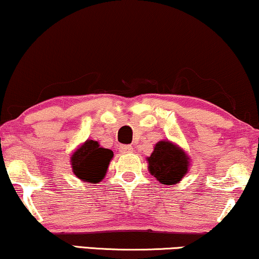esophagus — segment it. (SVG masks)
I'll return each mask as SVG.
<instances>
[{
    "instance_id": "1",
    "label": "esophagus",
    "mask_w": 259,
    "mask_h": 259,
    "mask_svg": "<svg viewBox=\"0 0 259 259\" xmlns=\"http://www.w3.org/2000/svg\"><path fill=\"white\" fill-rule=\"evenodd\" d=\"M119 150L121 154H132L133 152V148L131 145H121Z\"/></svg>"
}]
</instances>
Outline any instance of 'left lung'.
Instances as JSON below:
<instances>
[{"label": "left lung", "mask_w": 259, "mask_h": 259, "mask_svg": "<svg viewBox=\"0 0 259 259\" xmlns=\"http://www.w3.org/2000/svg\"><path fill=\"white\" fill-rule=\"evenodd\" d=\"M146 161L150 174L162 185L180 183L190 168L188 155L170 140L158 142Z\"/></svg>", "instance_id": "1"}]
</instances>
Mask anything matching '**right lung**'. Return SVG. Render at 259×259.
Masks as SVG:
<instances>
[{
	"mask_svg": "<svg viewBox=\"0 0 259 259\" xmlns=\"http://www.w3.org/2000/svg\"><path fill=\"white\" fill-rule=\"evenodd\" d=\"M113 156L111 150L102 148L96 140L88 139L72 152V170L81 181L98 184L107 174Z\"/></svg>",
	"mask_w": 259,
	"mask_h": 259,
	"instance_id": "1",
	"label": "right lung"
}]
</instances>
